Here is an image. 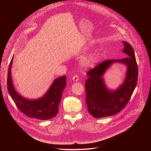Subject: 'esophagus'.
Returning a JSON list of instances; mask_svg holds the SVG:
<instances>
[{"label": "esophagus", "mask_w": 151, "mask_h": 151, "mask_svg": "<svg viewBox=\"0 0 151 151\" xmlns=\"http://www.w3.org/2000/svg\"><path fill=\"white\" fill-rule=\"evenodd\" d=\"M72 79L75 81V82H77L79 81V76L78 75H75L72 77Z\"/></svg>", "instance_id": "1"}]
</instances>
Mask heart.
I'll return each mask as SVG.
<instances>
[{"label": "heart", "instance_id": "b5f03b06", "mask_svg": "<svg viewBox=\"0 0 151 151\" xmlns=\"http://www.w3.org/2000/svg\"><path fill=\"white\" fill-rule=\"evenodd\" d=\"M96 60V57L94 54H91L82 59L81 61V65L84 68H89L94 66Z\"/></svg>", "mask_w": 151, "mask_h": 151}]
</instances>
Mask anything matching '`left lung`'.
Segmentation results:
<instances>
[{"mask_svg":"<svg viewBox=\"0 0 151 151\" xmlns=\"http://www.w3.org/2000/svg\"><path fill=\"white\" fill-rule=\"evenodd\" d=\"M122 52L126 57L118 60H107L91 69L85 81L86 103L88 112L96 118L117 114L130 100L137 82L138 69L134 51L129 43L122 41ZM125 64L127 72L123 83L116 90L107 89L103 75L114 63Z\"/></svg>","mask_w":151,"mask_h":151,"instance_id":"8db88e82","label":"left lung"}]
</instances>
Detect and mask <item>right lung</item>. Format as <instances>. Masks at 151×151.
<instances>
[{"mask_svg":"<svg viewBox=\"0 0 151 151\" xmlns=\"http://www.w3.org/2000/svg\"><path fill=\"white\" fill-rule=\"evenodd\" d=\"M14 56L9 64L7 78V88L9 95L19 110L29 118L47 120L54 118L58 112L63 91L66 86V76L55 79L48 90L42 97L29 99L19 94L15 90L11 76V68Z\"/></svg>","mask_w":151,"mask_h":151,"instance_id":"1","label":"right lung"}]
</instances>
